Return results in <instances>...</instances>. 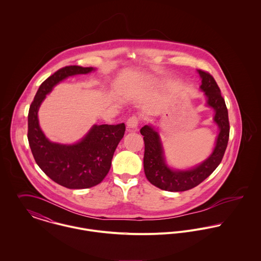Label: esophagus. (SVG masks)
Segmentation results:
<instances>
[{"label":"esophagus","instance_id":"1","mask_svg":"<svg viewBox=\"0 0 261 261\" xmlns=\"http://www.w3.org/2000/svg\"><path fill=\"white\" fill-rule=\"evenodd\" d=\"M139 122H140V118H139L138 116H136V115H133V116H130V117L127 119L126 125H127L128 128L135 129V128L138 127Z\"/></svg>","mask_w":261,"mask_h":261}]
</instances>
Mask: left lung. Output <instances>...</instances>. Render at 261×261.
<instances>
[{
  "instance_id": "left-lung-1",
  "label": "left lung",
  "mask_w": 261,
  "mask_h": 261,
  "mask_svg": "<svg viewBox=\"0 0 261 261\" xmlns=\"http://www.w3.org/2000/svg\"><path fill=\"white\" fill-rule=\"evenodd\" d=\"M198 72L202 78L200 88L207 96V105L215 111L214 121L220 129L214 150L206 161L191 170H172L166 164L158 132L150 125L141 128L145 141L144 170L146 177L150 184L165 191L182 192L198 186L219 166L227 148L230 126L228 111L220 88L210 73L203 70H198Z\"/></svg>"
}]
</instances>
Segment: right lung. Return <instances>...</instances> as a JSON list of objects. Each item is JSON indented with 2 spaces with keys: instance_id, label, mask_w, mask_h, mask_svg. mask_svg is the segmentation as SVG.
Masks as SVG:
<instances>
[{
  "instance_id": "add662e5",
  "label": "right lung",
  "mask_w": 261,
  "mask_h": 261,
  "mask_svg": "<svg viewBox=\"0 0 261 261\" xmlns=\"http://www.w3.org/2000/svg\"><path fill=\"white\" fill-rule=\"evenodd\" d=\"M92 70L93 67L77 65L60 68L40 85L28 113V141L38 166L52 181L68 189L91 188L106 178L125 125L95 124L77 144L61 145L46 139L39 125L38 111L46 94L57 83L68 76Z\"/></svg>"
}]
</instances>
